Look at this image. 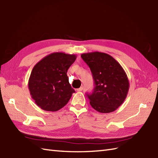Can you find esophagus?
Instances as JSON below:
<instances>
[{
    "label": "esophagus",
    "mask_w": 158,
    "mask_h": 158,
    "mask_svg": "<svg viewBox=\"0 0 158 158\" xmlns=\"http://www.w3.org/2000/svg\"><path fill=\"white\" fill-rule=\"evenodd\" d=\"M82 90H83V87H80L79 88H77V89H76V90L77 92H80V91H82Z\"/></svg>",
    "instance_id": "34e87169"
}]
</instances>
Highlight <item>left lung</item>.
<instances>
[{
  "instance_id": "obj_1",
  "label": "left lung",
  "mask_w": 158,
  "mask_h": 158,
  "mask_svg": "<svg viewBox=\"0 0 158 158\" xmlns=\"http://www.w3.org/2000/svg\"><path fill=\"white\" fill-rule=\"evenodd\" d=\"M81 57L89 66L94 80L93 92L87 94L90 105L99 113L113 112L124 102L129 89V82L123 68L105 53H85Z\"/></svg>"
}]
</instances>
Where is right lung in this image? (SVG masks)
<instances>
[{"mask_svg":"<svg viewBox=\"0 0 158 158\" xmlns=\"http://www.w3.org/2000/svg\"><path fill=\"white\" fill-rule=\"evenodd\" d=\"M76 59L75 54L55 52L33 67L28 87L31 98L41 109L59 110L70 101L75 91L69 83L67 72Z\"/></svg>","mask_w":158,"mask_h":158,"instance_id":"right-lung-1","label":"right lung"}]
</instances>
